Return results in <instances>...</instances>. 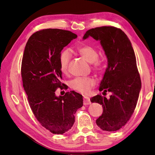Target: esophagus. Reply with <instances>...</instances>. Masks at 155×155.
<instances>
[{"instance_id": "1", "label": "esophagus", "mask_w": 155, "mask_h": 155, "mask_svg": "<svg viewBox=\"0 0 155 155\" xmlns=\"http://www.w3.org/2000/svg\"><path fill=\"white\" fill-rule=\"evenodd\" d=\"M83 104H84V105L91 104V100H90V98L87 97V96H84Z\"/></svg>"}]
</instances>
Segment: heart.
<instances>
[{
	"label": "heart",
	"instance_id": "b5f03b06",
	"mask_svg": "<svg viewBox=\"0 0 155 155\" xmlns=\"http://www.w3.org/2000/svg\"><path fill=\"white\" fill-rule=\"evenodd\" d=\"M78 54L84 58L89 63H92V67L94 71L100 72L103 68V62L98 58V52L94 47L88 45L78 46L76 48ZM71 58V52L67 49L62 51L59 55V65L60 70L63 74L68 72V64ZM94 84V81L90 77H78L72 80L71 87L72 89L81 93L87 94L90 91Z\"/></svg>",
	"mask_w": 155,
	"mask_h": 155
}]
</instances>
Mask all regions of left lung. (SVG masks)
<instances>
[{"label":"left lung","mask_w":155,"mask_h":155,"mask_svg":"<svg viewBox=\"0 0 155 155\" xmlns=\"http://www.w3.org/2000/svg\"><path fill=\"white\" fill-rule=\"evenodd\" d=\"M89 37L99 41L107 58V67L99 91L110 92L109 98L98 94L92 103L102 105L103 112L96 123L102 130L116 131L124 126L135 109L141 88L132 44L124 32L113 27L92 28L86 32L83 40Z\"/></svg>","instance_id":"left-lung-1"}]
</instances>
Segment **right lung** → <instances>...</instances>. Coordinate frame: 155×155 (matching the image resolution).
<instances>
[{
	"label": "right lung",
	"mask_w": 155,
	"mask_h": 155,
	"mask_svg": "<svg viewBox=\"0 0 155 155\" xmlns=\"http://www.w3.org/2000/svg\"><path fill=\"white\" fill-rule=\"evenodd\" d=\"M77 35L68 31L48 28L29 38L23 54L21 75L24 90L36 118L53 134H63L74 123V114L83 107V96L74 91L57 97L62 87L59 55Z\"/></svg>",
	"instance_id": "right-lung-1"
}]
</instances>
